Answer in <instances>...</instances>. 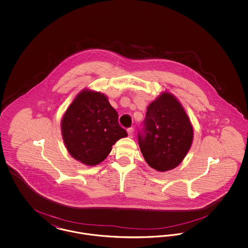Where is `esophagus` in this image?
<instances>
[{"label": "esophagus", "mask_w": 248, "mask_h": 248, "mask_svg": "<svg viewBox=\"0 0 248 248\" xmlns=\"http://www.w3.org/2000/svg\"><path fill=\"white\" fill-rule=\"evenodd\" d=\"M127 133H128V136H129L130 138H132V137H133V133H134L133 127L127 128Z\"/></svg>", "instance_id": "34e87169"}]
</instances>
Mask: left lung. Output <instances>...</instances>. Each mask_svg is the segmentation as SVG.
<instances>
[{
	"label": "left lung",
	"instance_id": "left-lung-1",
	"mask_svg": "<svg viewBox=\"0 0 248 248\" xmlns=\"http://www.w3.org/2000/svg\"><path fill=\"white\" fill-rule=\"evenodd\" d=\"M193 129L181 104L164 93L147 108L138 140L147 164L160 172L179 165L188 154Z\"/></svg>",
	"mask_w": 248,
	"mask_h": 248
}]
</instances>
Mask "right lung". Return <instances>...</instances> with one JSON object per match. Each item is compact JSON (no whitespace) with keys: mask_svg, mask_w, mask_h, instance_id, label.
I'll list each match as a JSON object with an SVG mask.
<instances>
[{"mask_svg":"<svg viewBox=\"0 0 248 248\" xmlns=\"http://www.w3.org/2000/svg\"><path fill=\"white\" fill-rule=\"evenodd\" d=\"M61 131L68 152L87 165L102 162L112 145L127 136L106 96L89 90L82 91L68 108Z\"/></svg>","mask_w":248,"mask_h":248,"instance_id":"obj_1","label":"right lung"}]
</instances>
